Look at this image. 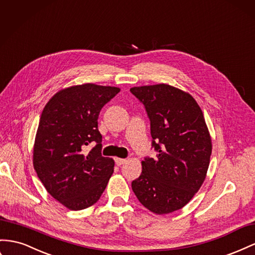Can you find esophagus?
<instances>
[{
  "label": "esophagus",
  "mask_w": 255,
  "mask_h": 255,
  "mask_svg": "<svg viewBox=\"0 0 255 255\" xmlns=\"http://www.w3.org/2000/svg\"><path fill=\"white\" fill-rule=\"evenodd\" d=\"M115 162H116L117 165H118V166H120V165H122L123 163H126L127 160H126V159H120V157H116Z\"/></svg>",
  "instance_id": "1"
}]
</instances>
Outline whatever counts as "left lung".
<instances>
[{"label": "left lung", "instance_id": "obj_1", "mask_svg": "<svg viewBox=\"0 0 255 255\" xmlns=\"http://www.w3.org/2000/svg\"><path fill=\"white\" fill-rule=\"evenodd\" d=\"M150 119L154 157H144L133 180L138 201L156 215L181 209L202 187L209 167L211 137L201 107L180 89L160 84L130 88Z\"/></svg>", "mask_w": 255, "mask_h": 255}]
</instances>
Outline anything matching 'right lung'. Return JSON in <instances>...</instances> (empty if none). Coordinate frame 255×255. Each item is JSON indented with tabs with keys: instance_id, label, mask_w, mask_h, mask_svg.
Listing matches in <instances>:
<instances>
[{
	"instance_id": "right-lung-1",
	"label": "right lung",
	"mask_w": 255,
	"mask_h": 255,
	"mask_svg": "<svg viewBox=\"0 0 255 255\" xmlns=\"http://www.w3.org/2000/svg\"><path fill=\"white\" fill-rule=\"evenodd\" d=\"M120 89L85 84L63 89L47 103L39 119L33 166L47 192L71 210L99 201L115 162L103 156L98 128L101 109ZM97 144L87 154L89 143Z\"/></svg>"
}]
</instances>
